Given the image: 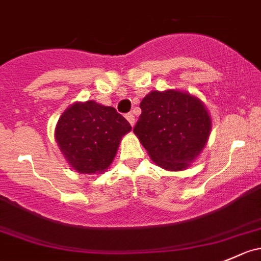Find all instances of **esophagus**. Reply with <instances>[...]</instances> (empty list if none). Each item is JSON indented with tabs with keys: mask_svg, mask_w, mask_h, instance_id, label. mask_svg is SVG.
I'll return each instance as SVG.
<instances>
[{
	"mask_svg": "<svg viewBox=\"0 0 261 261\" xmlns=\"http://www.w3.org/2000/svg\"><path fill=\"white\" fill-rule=\"evenodd\" d=\"M126 120L130 122L131 126L135 125V116H134L133 113H127V115H126Z\"/></svg>",
	"mask_w": 261,
	"mask_h": 261,
	"instance_id": "esophagus-1",
	"label": "esophagus"
}]
</instances>
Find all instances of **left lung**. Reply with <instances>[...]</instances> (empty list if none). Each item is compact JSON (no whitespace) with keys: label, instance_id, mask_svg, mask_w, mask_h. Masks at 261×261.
I'll return each instance as SVG.
<instances>
[{"label":"left lung","instance_id":"8db88e82","mask_svg":"<svg viewBox=\"0 0 261 261\" xmlns=\"http://www.w3.org/2000/svg\"><path fill=\"white\" fill-rule=\"evenodd\" d=\"M134 127L151 161L168 171H182L205 146L212 120L199 98L178 90L150 92L140 103Z\"/></svg>","mask_w":261,"mask_h":261}]
</instances>
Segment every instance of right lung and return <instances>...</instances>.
<instances>
[{
    "label": "right lung",
    "instance_id": "right-lung-1",
    "mask_svg": "<svg viewBox=\"0 0 261 261\" xmlns=\"http://www.w3.org/2000/svg\"><path fill=\"white\" fill-rule=\"evenodd\" d=\"M130 123L113 107L94 100L74 103L58 120L55 138L70 166L79 173H102L110 167Z\"/></svg>",
    "mask_w": 261,
    "mask_h": 261
}]
</instances>
